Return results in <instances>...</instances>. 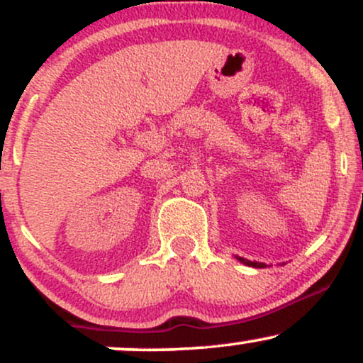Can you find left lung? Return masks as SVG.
<instances>
[{
  "mask_svg": "<svg viewBox=\"0 0 363 363\" xmlns=\"http://www.w3.org/2000/svg\"><path fill=\"white\" fill-rule=\"evenodd\" d=\"M240 262H244L245 266H252V268H266L264 262H256V261H249V259H244V257H237Z\"/></svg>",
  "mask_w": 363,
  "mask_h": 363,
  "instance_id": "8db88e82",
  "label": "left lung"
}]
</instances>
